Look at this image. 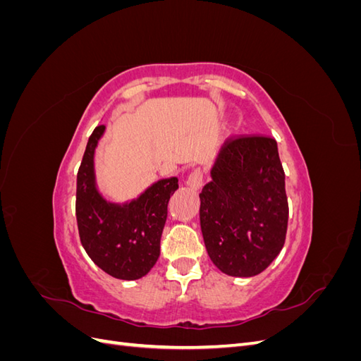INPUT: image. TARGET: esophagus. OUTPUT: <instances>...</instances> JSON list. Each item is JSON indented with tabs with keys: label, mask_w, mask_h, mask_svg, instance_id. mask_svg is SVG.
Returning <instances> with one entry per match:
<instances>
[{
	"label": "esophagus",
	"mask_w": 361,
	"mask_h": 361,
	"mask_svg": "<svg viewBox=\"0 0 361 361\" xmlns=\"http://www.w3.org/2000/svg\"><path fill=\"white\" fill-rule=\"evenodd\" d=\"M187 185L194 191H199L202 188V185H203V173H202L200 169H195L194 171H191V174H190L188 179H187Z\"/></svg>",
	"instance_id": "obj_1"
}]
</instances>
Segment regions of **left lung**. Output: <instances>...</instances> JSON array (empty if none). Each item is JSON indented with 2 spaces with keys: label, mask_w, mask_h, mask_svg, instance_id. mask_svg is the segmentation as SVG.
<instances>
[{
  "label": "left lung",
  "mask_w": 361,
  "mask_h": 361,
  "mask_svg": "<svg viewBox=\"0 0 361 361\" xmlns=\"http://www.w3.org/2000/svg\"><path fill=\"white\" fill-rule=\"evenodd\" d=\"M200 192V227L214 265L232 277L267 269L285 245L288 197L277 141L228 138Z\"/></svg>",
  "instance_id": "8db88e82"
}]
</instances>
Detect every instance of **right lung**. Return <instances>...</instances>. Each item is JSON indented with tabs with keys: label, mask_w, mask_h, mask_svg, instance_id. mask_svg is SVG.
Returning a JSON list of instances; mask_svg holds the SVG:
<instances>
[{
	"label": "right lung",
	"mask_w": 361,
	"mask_h": 361,
	"mask_svg": "<svg viewBox=\"0 0 361 361\" xmlns=\"http://www.w3.org/2000/svg\"><path fill=\"white\" fill-rule=\"evenodd\" d=\"M105 126H96L76 174L75 214L85 253L106 274L137 280L154 268L178 178L161 179L123 204L105 200L96 188L94 149Z\"/></svg>",
	"instance_id": "add662e5"
}]
</instances>
